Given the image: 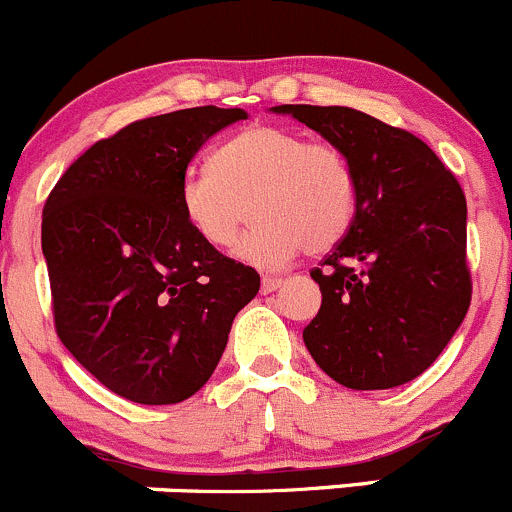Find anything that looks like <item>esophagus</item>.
I'll return each instance as SVG.
<instances>
[{"label":"esophagus","mask_w":512,"mask_h":512,"mask_svg":"<svg viewBox=\"0 0 512 512\" xmlns=\"http://www.w3.org/2000/svg\"><path fill=\"white\" fill-rule=\"evenodd\" d=\"M281 283H283V278H278V276H263L261 278V293H273L276 288H281Z\"/></svg>","instance_id":"obj_1"}]
</instances>
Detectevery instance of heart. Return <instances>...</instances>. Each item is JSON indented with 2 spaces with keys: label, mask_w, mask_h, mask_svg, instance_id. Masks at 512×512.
I'll return each mask as SVG.
<instances>
[{
  "label": "heart",
  "mask_w": 512,
  "mask_h": 512,
  "mask_svg": "<svg viewBox=\"0 0 512 512\" xmlns=\"http://www.w3.org/2000/svg\"><path fill=\"white\" fill-rule=\"evenodd\" d=\"M356 201V174L341 149L271 124L239 131L211 169L189 171L179 186L186 224L211 249L236 244L251 206L256 226L236 256L254 266L333 249L351 229Z\"/></svg>",
  "instance_id": "obj_1"
}]
</instances>
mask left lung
I'll use <instances>...</instances> for the list:
<instances>
[{"label":"left lung","mask_w":512,"mask_h":512,"mask_svg":"<svg viewBox=\"0 0 512 512\" xmlns=\"http://www.w3.org/2000/svg\"><path fill=\"white\" fill-rule=\"evenodd\" d=\"M343 151L356 216L311 278L321 311L303 328L313 361L341 386L381 391L440 356L470 306L465 196L428 144L348 106L281 104Z\"/></svg>","instance_id":"obj_1"}]
</instances>
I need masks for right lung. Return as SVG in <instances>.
<instances>
[{
  "mask_svg": "<svg viewBox=\"0 0 512 512\" xmlns=\"http://www.w3.org/2000/svg\"><path fill=\"white\" fill-rule=\"evenodd\" d=\"M244 119V109L196 106L134 121L86 149L44 204L59 338L126 401L194 396L261 286L254 268L204 244L179 206L196 151Z\"/></svg>",
  "mask_w": 512,
  "mask_h": 512,
  "instance_id": "obj_1",
  "label": "right lung"
}]
</instances>
